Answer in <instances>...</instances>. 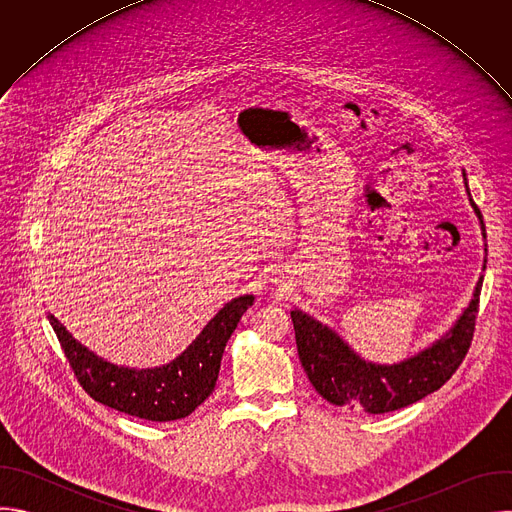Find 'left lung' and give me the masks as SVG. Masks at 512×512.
<instances>
[{
  "label": "left lung",
  "mask_w": 512,
  "mask_h": 512,
  "mask_svg": "<svg viewBox=\"0 0 512 512\" xmlns=\"http://www.w3.org/2000/svg\"><path fill=\"white\" fill-rule=\"evenodd\" d=\"M462 176L470 196L466 172ZM470 204L480 218L482 237L486 239L482 214L472 198ZM482 269H486V259ZM482 279L480 275L470 304L446 334L417 354L393 364L364 360L330 326L294 308L291 322L296 330L302 367L310 383L328 403L346 409H364L373 415L407 407L437 391L456 373L470 348Z\"/></svg>",
  "instance_id": "8db88e82"
}]
</instances>
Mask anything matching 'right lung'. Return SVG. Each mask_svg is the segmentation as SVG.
<instances>
[{
    "mask_svg": "<svg viewBox=\"0 0 512 512\" xmlns=\"http://www.w3.org/2000/svg\"><path fill=\"white\" fill-rule=\"evenodd\" d=\"M253 302L247 294L225 304L182 354L154 369L117 367L81 344L52 314L48 320L72 371L95 401L139 419L174 421L188 417L214 391L225 346Z\"/></svg>",
    "mask_w": 512,
    "mask_h": 512,
    "instance_id": "obj_1",
    "label": "right lung"
}]
</instances>
